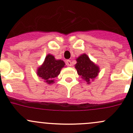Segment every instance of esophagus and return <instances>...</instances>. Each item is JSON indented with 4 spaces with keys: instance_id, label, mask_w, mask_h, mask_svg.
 I'll return each mask as SVG.
<instances>
[{
    "instance_id": "34e87169",
    "label": "esophagus",
    "mask_w": 133,
    "mask_h": 133,
    "mask_svg": "<svg viewBox=\"0 0 133 133\" xmlns=\"http://www.w3.org/2000/svg\"><path fill=\"white\" fill-rule=\"evenodd\" d=\"M72 63H71V61H70V60H67L66 61V65H68V66H71V64Z\"/></svg>"
}]
</instances>
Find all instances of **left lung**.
Returning a JSON list of instances; mask_svg holds the SVG:
<instances>
[{
	"label": "left lung",
	"mask_w": 133,
	"mask_h": 133,
	"mask_svg": "<svg viewBox=\"0 0 133 133\" xmlns=\"http://www.w3.org/2000/svg\"><path fill=\"white\" fill-rule=\"evenodd\" d=\"M77 63L75 68L78 74L81 78L90 83V81L97 76L99 72V68L90 61L86 54H83L76 59Z\"/></svg>",
	"instance_id": "left-lung-1"
}]
</instances>
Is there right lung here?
<instances>
[{
	"mask_svg": "<svg viewBox=\"0 0 133 133\" xmlns=\"http://www.w3.org/2000/svg\"><path fill=\"white\" fill-rule=\"evenodd\" d=\"M65 63L61 60H55L53 55L49 54L45 57L43 65L38 68L37 74L48 84L54 83V78L57 76Z\"/></svg>",
	"mask_w": 133,
	"mask_h": 133,
	"instance_id": "right-lung-1",
	"label": "right lung"
}]
</instances>
